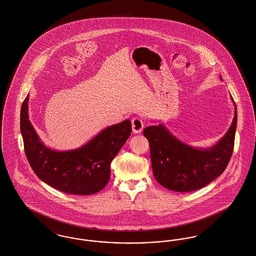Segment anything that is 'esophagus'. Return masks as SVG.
<instances>
[{
  "label": "esophagus",
  "instance_id": "34e87169",
  "mask_svg": "<svg viewBox=\"0 0 256 256\" xmlns=\"http://www.w3.org/2000/svg\"><path fill=\"white\" fill-rule=\"evenodd\" d=\"M132 132L134 134H141L144 128V121L139 117H134L132 121Z\"/></svg>",
  "mask_w": 256,
  "mask_h": 256
}]
</instances>
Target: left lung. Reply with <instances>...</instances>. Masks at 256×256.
Returning <instances> with one entry per match:
<instances>
[{
	"instance_id": "8db88e82",
	"label": "left lung",
	"mask_w": 256,
	"mask_h": 256,
	"mask_svg": "<svg viewBox=\"0 0 256 256\" xmlns=\"http://www.w3.org/2000/svg\"><path fill=\"white\" fill-rule=\"evenodd\" d=\"M236 126L235 106L230 130L215 146L207 150L184 144L162 124L146 126L143 134L150 144L152 172L158 182L174 192L195 191L212 182L232 158Z\"/></svg>"
}]
</instances>
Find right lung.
<instances>
[{
  "label": "right lung",
  "instance_id": "1",
  "mask_svg": "<svg viewBox=\"0 0 256 256\" xmlns=\"http://www.w3.org/2000/svg\"><path fill=\"white\" fill-rule=\"evenodd\" d=\"M28 96L24 98L20 126L26 156L37 176L63 193L91 195L106 187L110 163L132 134L130 120L106 128L84 146L56 152L45 146L28 120Z\"/></svg>",
  "mask_w": 256,
  "mask_h": 256
}]
</instances>
